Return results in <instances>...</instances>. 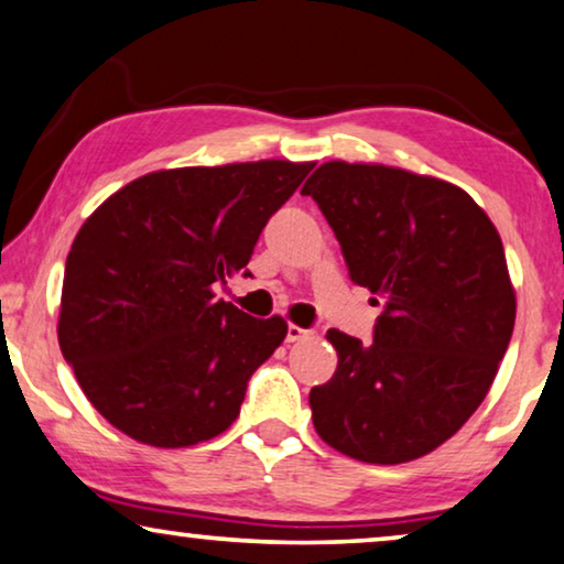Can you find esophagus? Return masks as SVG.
Segmentation results:
<instances>
[{
	"instance_id": "obj_1",
	"label": "esophagus",
	"mask_w": 564,
	"mask_h": 564,
	"mask_svg": "<svg viewBox=\"0 0 564 564\" xmlns=\"http://www.w3.org/2000/svg\"><path fill=\"white\" fill-rule=\"evenodd\" d=\"M311 336H313V330H307V328H300V326H290L288 328V341L290 344L305 341V338H311Z\"/></svg>"
}]
</instances>
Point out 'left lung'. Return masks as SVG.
<instances>
[{
  "label": "left lung",
  "mask_w": 564,
  "mask_h": 564,
  "mask_svg": "<svg viewBox=\"0 0 564 564\" xmlns=\"http://www.w3.org/2000/svg\"><path fill=\"white\" fill-rule=\"evenodd\" d=\"M354 284L384 297L372 344L330 328L338 367L311 390L313 426L346 457L400 465L457 434L496 380L516 295L482 207L449 182L328 161L305 182Z\"/></svg>",
  "instance_id": "1"
}]
</instances>
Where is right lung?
Listing matches in <instances>:
<instances>
[{
	"label": "right lung",
	"instance_id": "add662e5",
	"mask_svg": "<svg viewBox=\"0 0 564 564\" xmlns=\"http://www.w3.org/2000/svg\"><path fill=\"white\" fill-rule=\"evenodd\" d=\"M311 169L276 159L169 169L89 215L66 259L58 344L115 429L180 449L238 419L288 323L251 318L215 288L251 276L259 234Z\"/></svg>",
	"mask_w": 564,
	"mask_h": 564
}]
</instances>
